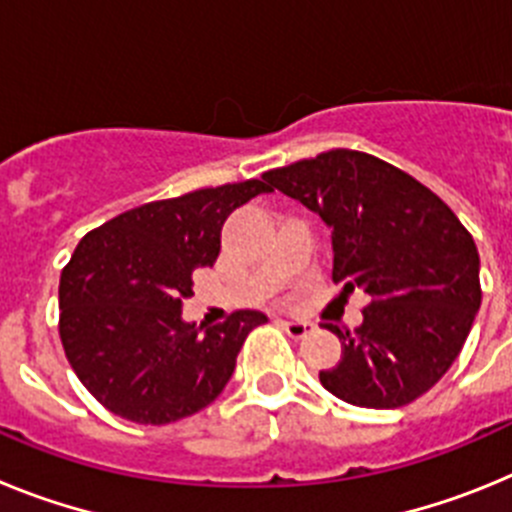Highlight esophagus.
Returning a JSON list of instances; mask_svg holds the SVG:
<instances>
[{
    "label": "esophagus",
    "mask_w": 512,
    "mask_h": 512,
    "mask_svg": "<svg viewBox=\"0 0 512 512\" xmlns=\"http://www.w3.org/2000/svg\"><path fill=\"white\" fill-rule=\"evenodd\" d=\"M279 325L284 328V333H287L289 338H302L307 336L312 330V323H307V320H300V318H292V320H279Z\"/></svg>",
    "instance_id": "1"
}]
</instances>
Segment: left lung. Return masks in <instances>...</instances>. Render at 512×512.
Listing matches in <instances>:
<instances>
[{
    "label": "left lung",
    "instance_id": "obj_1",
    "mask_svg": "<svg viewBox=\"0 0 512 512\" xmlns=\"http://www.w3.org/2000/svg\"><path fill=\"white\" fill-rule=\"evenodd\" d=\"M264 179L323 217L333 282L372 297L356 330L323 323L341 341V361L320 384L377 410L425 395L459 356L482 302L469 230L438 194L372 153L333 148Z\"/></svg>",
    "mask_w": 512,
    "mask_h": 512
}]
</instances>
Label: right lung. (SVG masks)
I'll return each instance as SVG.
<instances>
[{"label": "right lung", "instance_id": "right-lung-1", "mask_svg": "<svg viewBox=\"0 0 512 512\" xmlns=\"http://www.w3.org/2000/svg\"><path fill=\"white\" fill-rule=\"evenodd\" d=\"M271 192L261 179L156 200L87 233L61 271L58 333L99 405L140 425L207 408L225 390L243 341L266 315L233 312L202 333L182 320L192 274L215 264L235 207Z\"/></svg>", "mask_w": 512, "mask_h": 512}]
</instances>
